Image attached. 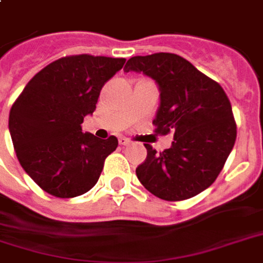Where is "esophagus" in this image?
Listing matches in <instances>:
<instances>
[{
  "label": "esophagus",
  "instance_id": "1",
  "mask_svg": "<svg viewBox=\"0 0 263 263\" xmlns=\"http://www.w3.org/2000/svg\"><path fill=\"white\" fill-rule=\"evenodd\" d=\"M118 142H120V145L121 146H125V145H129V139H126L125 137H121L120 139H118Z\"/></svg>",
  "mask_w": 263,
  "mask_h": 263
}]
</instances>
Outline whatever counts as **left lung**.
I'll use <instances>...</instances> for the list:
<instances>
[{
    "mask_svg": "<svg viewBox=\"0 0 263 263\" xmlns=\"http://www.w3.org/2000/svg\"><path fill=\"white\" fill-rule=\"evenodd\" d=\"M124 71L142 72L156 82L160 104L153 124L157 134L174 135L160 153L145 145L147 156L138 166V180L164 201H184L205 191L220 174L237 138L223 87L171 52L132 57Z\"/></svg>",
    "mask_w": 263,
    "mask_h": 263,
    "instance_id": "1",
    "label": "left lung"
}]
</instances>
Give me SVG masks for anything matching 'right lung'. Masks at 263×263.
<instances>
[{"instance_id": "right-lung-1", "label": "right lung", "mask_w": 263, "mask_h": 263, "mask_svg": "<svg viewBox=\"0 0 263 263\" xmlns=\"http://www.w3.org/2000/svg\"><path fill=\"white\" fill-rule=\"evenodd\" d=\"M125 58L89 54L60 58L25 86L9 112V132L17 160L42 190L73 198L92 190L116 137L100 139L82 132L103 85L124 67Z\"/></svg>"}]
</instances>
